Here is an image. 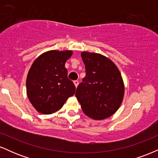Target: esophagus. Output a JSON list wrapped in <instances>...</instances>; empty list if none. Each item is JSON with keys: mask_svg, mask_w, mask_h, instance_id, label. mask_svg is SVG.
Masks as SVG:
<instances>
[{"mask_svg": "<svg viewBox=\"0 0 158 158\" xmlns=\"http://www.w3.org/2000/svg\"><path fill=\"white\" fill-rule=\"evenodd\" d=\"M73 82H74V85H75V86L77 87L78 85H79V81H78V80H75V81H73Z\"/></svg>", "mask_w": 158, "mask_h": 158, "instance_id": "esophagus-1", "label": "esophagus"}]
</instances>
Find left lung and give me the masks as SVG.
Here are the masks:
<instances>
[{"mask_svg": "<svg viewBox=\"0 0 158 158\" xmlns=\"http://www.w3.org/2000/svg\"><path fill=\"white\" fill-rule=\"evenodd\" d=\"M85 75L76 97L81 109L94 119H103L117 111L122 103L124 85L118 68L111 60L98 53L83 52Z\"/></svg>", "mask_w": 158, "mask_h": 158, "instance_id": "8db88e82", "label": "left lung"}]
</instances>
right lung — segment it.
<instances>
[{"label": "right lung", "mask_w": 158, "mask_h": 158, "mask_svg": "<svg viewBox=\"0 0 158 158\" xmlns=\"http://www.w3.org/2000/svg\"><path fill=\"white\" fill-rule=\"evenodd\" d=\"M72 51L51 50L35 59L27 78V92L38 111L50 114L59 110L75 94V85L68 78L64 64Z\"/></svg>", "instance_id": "1"}]
</instances>
